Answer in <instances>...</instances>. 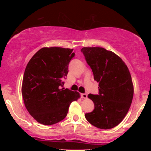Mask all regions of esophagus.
I'll use <instances>...</instances> for the list:
<instances>
[{
    "instance_id": "34e87169",
    "label": "esophagus",
    "mask_w": 151,
    "mask_h": 151,
    "mask_svg": "<svg viewBox=\"0 0 151 151\" xmlns=\"http://www.w3.org/2000/svg\"><path fill=\"white\" fill-rule=\"evenodd\" d=\"M81 97L83 99H86V98H87V94H85V93L81 94Z\"/></svg>"
}]
</instances>
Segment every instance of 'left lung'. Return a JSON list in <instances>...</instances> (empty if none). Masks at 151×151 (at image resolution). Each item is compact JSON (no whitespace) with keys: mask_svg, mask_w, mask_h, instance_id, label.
Here are the masks:
<instances>
[{"mask_svg":"<svg viewBox=\"0 0 151 151\" xmlns=\"http://www.w3.org/2000/svg\"><path fill=\"white\" fill-rule=\"evenodd\" d=\"M81 51L99 88V94L88 95L94 109L85 114V118L99 129H112L123 120L131 106L134 94L131 73L124 61L111 50L83 47Z\"/></svg>","mask_w":151,"mask_h":151,"instance_id":"obj_1","label":"left lung"}]
</instances>
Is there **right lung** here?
<instances>
[{
    "label": "right lung",
    "instance_id": "add662e5",
    "mask_svg": "<svg viewBox=\"0 0 151 151\" xmlns=\"http://www.w3.org/2000/svg\"><path fill=\"white\" fill-rule=\"evenodd\" d=\"M73 49L57 47L40 48L25 68L22 95L25 107L36 121L44 125L57 123L67 115L77 91L63 88Z\"/></svg>",
    "mask_w": 151,
    "mask_h": 151
}]
</instances>
